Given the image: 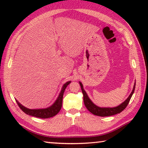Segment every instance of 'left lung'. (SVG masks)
I'll list each match as a JSON object with an SVG mask.
<instances>
[{
	"instance_id": "8db88e82",
	"label": "left lung",
	"mask_w": 148,
	"mask_h": 148,
	"mask_svg": "<svg viewBox=\"0 0 148 148\" xmlns=\"http://www.w3.org/2000/svg\"><path fill=\"white\" fill-rule=\"evenodd\" d=\"M80 87H81L82 92H83V95H84V104L86 107L87 108V109L89 110V111L92 113L93 115H95V116H101V117H106V116H113V115H116L117 114H119L120 112H121L125 108L127 107V105H128L129 102L131 100V97L133 95L134 92V89H135V85H136V82H134V85L133 87V89H132V91L131 92V93L129 95V96L128 97L125 101L122 102L121 104H119V106H116V107H113V108H109V107H99L97 105H95L93 102L91 101V100L89 99V97L87 95V92L85 91L84 89V86L81 82H79Z\"/></svg>"
}]
</instances>
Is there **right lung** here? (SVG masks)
Returning a JSON list of instances; mask_svg holds the SVG:
<instances>
[{
	"label": "right lung",
	"mask_w": 148,
	"mask_h": 148,
	"mask_svg": "<svg viewBox=\"0 0 148 148\" xmlns=\"http://www.w3.org/2000/svg\"><path fill=\"white\" fill-rule=\"evenodd\" d=\"M71 81H69L65 83L61 89V91L60 92L58 97H57L56 101L54 102V103L46 108H40V109H29L25 107L21 104H20L17 100H16V102L18 104L21 110L25 112L26 114L29 115V116H34L36 117H39V118L46 119L49 118V117H53L59 113L60 110L61 109L62 103V97H63V94L64 90L66 87L69 86V84H71Z\"/></svg>",
	"instance_id": "1"
}]
</instances>
